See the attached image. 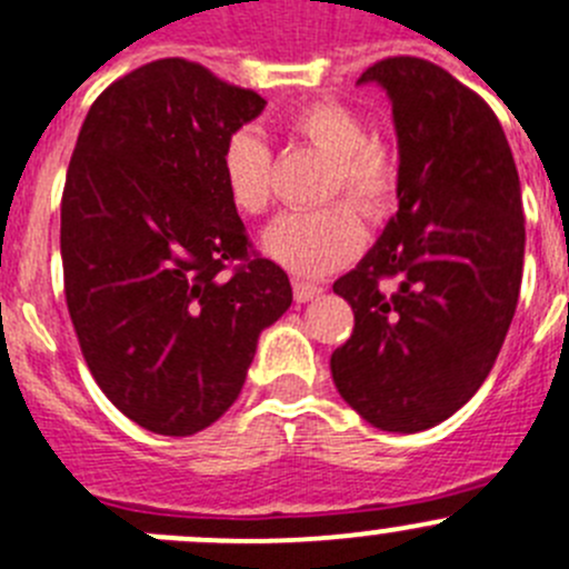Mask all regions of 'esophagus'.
Wrapping results in <instances>:
<instances>
[{
  "label": "esophagus",
  "instance_id": "obj_1",
  "mask_svg": "<svg viewBox=\"0 0 569 569\" xmlns=\"http://www.w3.org/2000/svg\"><path fill=\"white\" fill-rule=\"evenodd\" d=\"M322 286H317V283H308V280H295V300L297 302H308V300H313V297H319L322 295Z\"/></svg>",
  "mask_w": 569,
  "mask_h": 569
}]
</instances>
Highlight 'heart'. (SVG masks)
Listing matches in <instances>:
<instances>
[{
  "instance_id": "obj_1",
  "label": "heart",
  "mask_w": 569,
  "mask_h": 569,
  "mask_svg": "<svg viewBox=\"0 0 569 569\" xmlns=\"http://www.w3.org/2000/svg\"><path fill=\"white\" fill-rule=\"evenodd\" d=\"M291 138L308 141L330 156L325 200L347 197L367 219L378 222L391 211L400 183V163L383 138L369 136L361 116L336 99H313L289 110L280 121ZM224 191L244 217H261L272 202V150L252 127L230 132L219 156ZM363 228L347 202L289 211L263 233L272 261L300 278H322L358 256Z\"/></svg>"
}]
</instances>
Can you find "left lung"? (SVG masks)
Masks as SVG:
<instances>
[{
  "instance_id": "1",
  "label": "left lung",
  "mask_w": 569,
  "mask_h": 569,
  "mask_svg": "<svg viewBox=\"0 0 569 569\" xmlns=\"http://www.w3.org/2000/svg\"><path fill=\"white\" fill-rule=\"evenodd\" d=\"M358 82L389 93L400 183L378 244L333 283L356 328L330 372L369 425L417 433L481 389L509 333L526 256L520 178L492 108L431 60H378Z\"/></svg>"
}]
</instances>
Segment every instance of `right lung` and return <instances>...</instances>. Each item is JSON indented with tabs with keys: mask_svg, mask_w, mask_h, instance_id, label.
<instances>
[{
	"mask_svg": "<svg viewBox=\"0 0 569 569\" xmlns=\"http://www.w3.org/2000/svg\"><path fill=\"white\" fill-rule=\"evenodd\" d=\"M263 104L163 58L110 82L77 136L60 202L66 306L99 389L152 433L217 422L291 306L289 274L250 250L219 172L228 136Z\"/></svg>",
	"mask_w": 569,
	"mask_h": 569,
	"instance_id": "right-lung-1",
	"label": "right lung"
}]
</instances>
